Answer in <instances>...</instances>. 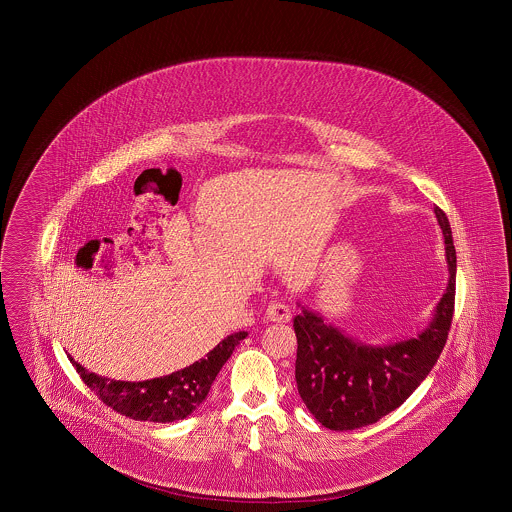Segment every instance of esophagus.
Listing matches in <instances>:
<instances>
[{
  "label": "esophagus",
  "instance_id": "obj_1",
  "mask_svg": "<svg viewBox=\"0 0 512 512\" xmlns=\"http://www.w3.org/2000/svg\"><path fill=\"white\" fill-rule=\"evenodd\" d=\"M265 314L266 320H270V322H289V318H291L289 307L284 303H278V301L268 303Z\"/></svg>",
  "mask_w": 512,
  "mask_h": 512
}]
</instances>
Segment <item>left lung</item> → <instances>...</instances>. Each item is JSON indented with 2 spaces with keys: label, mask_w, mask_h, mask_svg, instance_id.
I'll return each instance as SVG.
<instances>
[{
  "label": "left lung",
  "mask_w": 512,
  "mask_h": 512,
  "mask_svg": "<svg viewBox=\"0 0 512 512\" xmlns=\"http://www.w3.org/2000/svg\"><path fill=\"white\" fill-rule=\"evenodd\" d=\"M446 242L450 280L427 329L392 345H364L303 307L297 335L295 381L308 411L326 429L354 430L377 423L402 406L434 368L446 345L455 307L457 257L450 221L434 207Z\"/></svg>",
  "instance_id": "obj_1"
}]
</instances>
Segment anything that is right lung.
I'll return each instance as SVG.
<instances>
[{
    "instance_id": "right-lung-1",
    "label": "right lung",
    "mask_w": 512,
    "mask_h": 512,
    "mask_svg": "<svg viewBox=\"0 0 512 512\" xmlns=\"http://www.w3.org/2000/svg\"><path fill=\"white\" fill-rule=\"evenodd\" d=\"M246 335V331L232 333L192 366L139 383L99 377L97 373H91L80 366L74 358H70V362L76 366L83 383L108 408L135 421L171 423L184 419L204 402L217 373L225 366L234 347L246 339Z\"/></svg>"
}]
</instances>
